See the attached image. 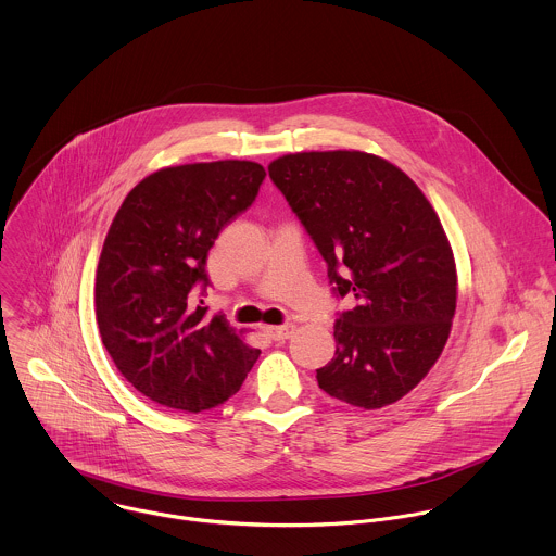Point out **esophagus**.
<instances>
[{"instance_id":"esophagus-1","label":"esophagus","mask_w":556,"mask_h":556,"mask_svg":"<svg viewBox=\"0 0 556 556\" xmlns=\"http://www.w3.org/2000/svg\"><path fill=\"white\" fill-rule=\"evenodd\" d=\"M273 340H288L292 336V325H279V327H268L266 329Z\"/></svg>"}]
</instances>
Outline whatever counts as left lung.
Masks as SVG:
<instances>
[{
  "mask_svg": "<svg viewBox=\"0 0 556 556\" xmlns=\"http://www.w3.org/2000/svg\"><path fill=\"white\" fill-rule=\"evenodd\" d=\"M268 175L327 262L333 294L357 301L338 314L320 390L364 409L396 403L442 355L457 307L435 210L399 166L364 151L290 153Z\"/></svg>",
  "mask_w": 556,
  "mask_h": 556,
  "instance_id": "left-lung-1",
  "label": "left lung"
}]
</instances>
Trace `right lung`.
I'll return each instance as SVG.
<instances>
[{"label":"right lung","mask_w":556,"mask_h":556,"mask_svg":"<svg viewBox=\"0 0 556 556\" xmlns=\"http://www.w3.org/2000/svg\"><path fill=\"white\" fill-rule=\"evenodd\" d=\"M264 166L220 160L144 177L118 207L97 264L94 307L105 351L149 401L199 414L233 396L260 357L195 299L207 253L257 197Z\"/></svg>","instance_id":"right-lung-1"}]
</instances>
